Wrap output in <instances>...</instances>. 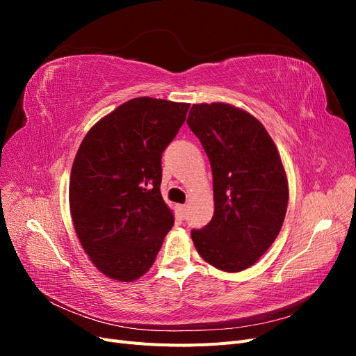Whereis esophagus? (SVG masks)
I'll return each mask as SVG.
<instances>
[{"label":"esophagus","instance_id":"esophagus-1","mask_svg":"<svg viewBox=\"0 0 356 356\" xmlns=\"http://www.w3.org/2000/svg\"><path fill=\"white\" fill-rule=\"evenodd\" d=\"M178 212H179V217L184 220L187 217V207H186V204H178Z\"/></svg>","mask_w":356,"mask_h":356}]
</instances>
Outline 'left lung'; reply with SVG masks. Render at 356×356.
<instances>
[{"mask_svg":"<svg viewBox=\"0 0 356 356\" xmlns=\"http://www.w3.org/2000/svg\"><path fill=\"white\" fill-rule=\"evenodd\" d=\"M187 124L207 153L213 182L212 220L191 239L204 261L224 272L252 266L281 232L288 181L264 126L229 104L193 105Z\"/></svg>","mask_w":356,"mask_h":356,"instance_id":"obj_1","label":"left lung"}]
</instances>
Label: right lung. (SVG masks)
<instances>
[{
    "label": "right lung",
    "mask_w": 356,
    "mask_h": 356,
    "mask_svg": "<svg viewBox=\"0 0 356 356\" xmlns=\"http://www.w3.org/2000/svg\"><path fill=\"white\" fill-rule=\"evenodd\" d=\"M188 104L124 102L96 123L75 156L70 208L81 246L111 279L131 282L153 266L174 215L161 197V154Z\"/></svg>",
    "instance_id": "add662e5"
}]
</instances>
